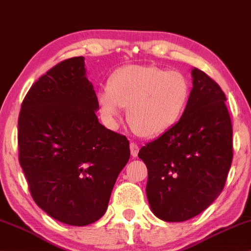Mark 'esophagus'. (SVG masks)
Returning <instances> with one entry per match:
<instances>
[{
    "label": "esophagus",
    "instance_id": "34e87169",
    "mask_svg": "<svg viewBox=\"0 0 251 251\" xmlns=\"http://www.w3.org/2000/svg\"><path fill=\"white\" fill-rule=\"evenodd\" d=\"M129 149H131V155L133 157H136L138 156V153H139V146L134 144V142H131L129 144Z\"/></svg>",
    "mask_w": 251,
    "mask_h": 251
}]
</instances>
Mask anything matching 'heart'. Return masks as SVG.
Returning a JSON list of instances; mask_svg holds the SVG:
<instances>
[{
  "instance_id": "heart-1",
  "label": "heart",
  "mask_w": 251,
  "mask_h": 251,
  "mask_svg": "<svg viewBox=\"0 0 251 251\" xmlns=\"http://www.w3.org/2000/svg\"><path fill=\"white\" fill-rule=\"evenodd\" d=\"M189 96V82L182 73L153 65H129L111 76L107 88L98 93V102L110 120L128 106L127 122L133 131L154 138L178 122Z\"/></svg>"
}]
</instances>
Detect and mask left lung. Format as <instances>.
I'll return each mask as SVG.
<instances>
[{
  "label": "left lung",
  "mask_w": 251,
  "mask_h": 251,
  "mask_svg": "<svg viewBox=\"0 0 251 251\" xmlns=\"http://www.w3.org/2000/svg\"><path fill=\"white\" fill-rule=\"evenodd\" d=\"M191 74L193 88L180 119L138 154L147 166L151 211L168 223L205 211L223 191L233 160L226 96L201 69Z\"/></svg>",
  "instance_id": "obj_1"
}]
</instances>
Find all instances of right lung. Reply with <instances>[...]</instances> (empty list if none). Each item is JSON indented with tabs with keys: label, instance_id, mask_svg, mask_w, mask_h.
I'll return each mask as SVG.
<instances>
[{
	"label": "right lung",
	"instance_id": "obj_1",
	"mask_svg": "<svg viewBox=\"0 0 251 251\" xmlns=\"http://www.w3.org/2000/svg\"><path fill=\"white\" fill-rule=\"evenodd\" d=\"M84 58L59 62L34 82L18 117V158L33 201L55 220L87 226L105 213L129 142L105 128Z\"/></svg>",
	"mask_w": 251,
	"mask_h": 251
}]
</instances>
